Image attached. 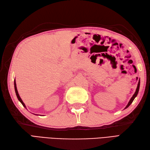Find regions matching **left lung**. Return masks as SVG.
Masks as SVG:
<instances>
[{"instance_id":"8db88e82","label":"left lung","mask_w":150,"mask_h":150,"mask_svg":"<svg viewBox=\"0 0 150 150\" xmlns=\"http://www.w3.org/2000/svg\"><path fill=\"white\" fill-rule=\"evenodd\" d=\"M139 86H140V79L139 80V82H138V85H137V88H136V92L134 93V94L133 95V96L132 97V98H130V101L129 102V103H128V104L127 105V106L125 107V109H126V108H127L129 106V105L132 103V102H133V100H134V98L136 97V96H137V94H138V92H139Z\"/></svg>"}]
</instances>
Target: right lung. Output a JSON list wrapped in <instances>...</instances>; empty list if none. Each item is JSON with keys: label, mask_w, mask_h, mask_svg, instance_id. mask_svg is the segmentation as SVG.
<instances>
[{"label": "right lung", "mask_w": 150, "mask_h": 150, "mask_svg": "<svg viewBox=\"0 0 150 150\" xmlns=\"http://www.w3.org/2000/svg\"><path fill=\"white\" fill-rule=\"evenodd\" d=\"M14 90H15V92H16V95L17 96V98L19 100V101L20 102V103L22 104V105H23V107H25V108H26V106H25V104L23 103V102L22 101V100H21V98H20L19 94H18V90H17V88H16V81H15V79H14Z\"/></svg>", "instance_id": "obj_1"}]
</instances>
